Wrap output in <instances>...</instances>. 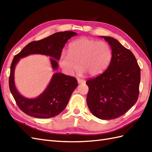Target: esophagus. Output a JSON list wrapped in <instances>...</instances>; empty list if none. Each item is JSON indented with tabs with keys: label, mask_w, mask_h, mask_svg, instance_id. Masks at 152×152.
I'll return each mask as SVG.
<instances>
[{
	"label": "esophagus",
	"mask_w": 152,
	"mask_h": 152,
	"mask_svg": "<svg viewBox=\"0 0 152 152\" xmlns=\"http://www.w3.org/2000/svg\"><path fill=\"white\" fill-rule=\"evenodd\" d=\"M78 83H85L86 82V80H83V79H80V78H78Z\"/></svg>",
	"instance_id": "34e87169"
}]
</instances>
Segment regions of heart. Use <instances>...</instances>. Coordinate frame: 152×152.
Segmentation results:
<instances>
[{
    "label": "heart",
    "instance_id": "b5f03b06",
    "mask_svg": "<svg viewBox=\"0 0 152 152\" xmlns=\"http://www.w3.org/2000/svg\"><path fill=\"white\" fill-rule=\"evenodd\" d=\"M112 56V48L106 42L81 38L70 44L69 51H63L59 64L64 72L69 75H72L78 70L80 63L82 72L96 76L107 69Z\"/></svg>",
    "mask_w": 152,
    "mask_h": 152
}]
</instances>
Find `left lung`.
Returning <instances> with one entry per match:
<instances>
[{
	"label": "left lung",
	"mask_w": 152,
	"mask_h": 152,
	"mask_svg": "<svg viewBox=\"0 0 152 152\" xmlns=\"http://www.w3.org/2000/svg\"><path fill=\"white\" fill-rule=\"evenodd\" d=\"M112 50V59L104 72L86 82L87 103L101 119H114L127 112L139 95L140 69L131 51L114 38L102 37Z\"/></svg>",
	"instance_id": "1"
}]
</instances>
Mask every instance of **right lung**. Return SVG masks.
I'll return each instance as SVG.
<instances>
[{
  "label": "right lung",
  "mask_w": 152,
  "mask_h": 152,
  "mask_svg": "<svg viewBox=\"0 0 152 152\" xmlns=\"http://www.w3.org/2000/svg\"><path fill=\"white\" fill-rule=\"evenodd\" d=\"M76 34L73 31L58 32L42 40L31 42L14 56L10 66L9 88L16 104L25 114L37 118H50L59 115L66 106L71 94L78 86V81L74 77L57 72L53 74L48 88L38 97L26 99L19 94L15 87V64L20 58L34 53L50 56L59 60L68 40ZM56 59H51V66L55 70L58 68Z\"/></svg>",
  "instance_id": "right-lung-1"
}]
</instances>
